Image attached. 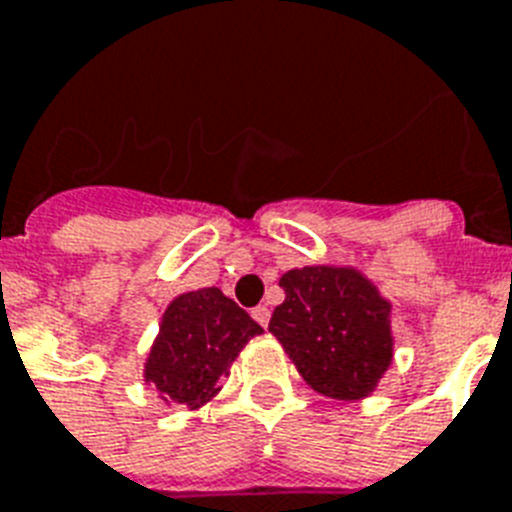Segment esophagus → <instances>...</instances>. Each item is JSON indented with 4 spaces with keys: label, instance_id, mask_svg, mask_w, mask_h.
<instances>
[{
    "label": "esophagus",
    "instance_id": "obj_1",
    "mask_svg": "<svg viewBox=\"0 0 512 512\" xmlns=\"http://www.w3.org/2000/svg\"><path fill=\"white\" fill-rule=\"evenodd\" d=\"M252 317H255V320L260 322L263 328H268V322H270V309H268V304H257V307L252 309Z\"/></svg>",
    "mask_w": 512,
    "mask_h": 512
}]
</instances>
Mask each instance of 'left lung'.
<instances>
[{
	"instance_id": "left-lung-1",
	"label": "left lung",
	"mask_w": 512,
	"mask_h": 512,
	"mask_svg": "<svg viewBox=\"0 0 512 512\" xmlns=\"http://www.w3.org/2000/svg\"><path fill=\"white\" fill-rule=\"evenodd\" d=\"M286 299L268 330L315 393L362 401L393 364L390 307L354 265H304L278 281Z\"/></svg>"
}]
</instances>
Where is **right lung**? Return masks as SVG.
Wrapping results in <instances>:
<instances>
[{"label":"right lung","instance_id":"1","mask_svg":"<svg viewBox=\"0 0 512 512\" xmlns=\"http://www.w3.org/2000/svg\"><path fill=\"white\" fill-rule=\"evenodd\" d=\"M263 328L221 289L187 291L163 309L143 380L166 406L203 409L221 393L234 359Z\"/></svg>","mask_w":512,"mask_h":512}]
</instances>
